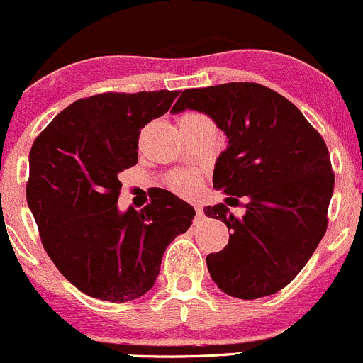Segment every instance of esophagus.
<instances>
[{"label":"esophagus","mask_w":363,"mask_h":363,"mask_svg":"<svg viewBox=\"0 0 363 363\" xmlns=\"http://www.w3.org/2000/svg\"><path fill=\"white\" fill-rule=\"evenodd\" d=\"M204 216V211H203V208L199 206V204H197L196 206V220H201Z\"/></svg>","instance_id":"esophagus-1"}]
</instances>
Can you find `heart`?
<instances>
[{
	"label": "heart",
	"instance_id": "b5f03b06",
	"mask_svg": "<svg viewBox=\"0 0 363 363\" xmlns=\"http://www.w3.org/2000/svg\"><path fill=\"white\" fill-rule=\"evenodd\" d=\"M169 186L180 196H192L197 189V174L190 171H178L169 178Z\"/></svg>",
	"mask_w": 363,
	"mask_h": 363
}]
</instances>
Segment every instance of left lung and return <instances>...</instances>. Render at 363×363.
Instances as JSON below:
<instances>
[{"label":"left lung","instance_id":"obj_1","mask_svg":"<svg viewBox=\"0 0 363 363\" xmlns=\"http://www.w3.org/2000/svg\"><path fill=\"white\" fill-rule=\"evenodd\" d=\"M185 110L208 115L227 136L213 186L227 203L249 197L241 219L223 203L204 208L230 229L225 248L206 257L213 281L245 301L279 292L327 230L334 173L323 138L294 103L260 84L186 89L171 111Z\"/></svg>","mask_w":363,"mask_h":363}]
</instances>
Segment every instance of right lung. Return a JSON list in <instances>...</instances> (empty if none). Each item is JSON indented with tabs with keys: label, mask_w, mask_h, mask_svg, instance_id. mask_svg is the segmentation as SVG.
I'll use <instances>...</instances> for the list:
<instances>
[{
	"label": "right lung",
	"mask_w": 363,
	"mask_h": 363,
	"mask_svg": "<svg viewBox=\"0 0 363 363\" xmlns=\"http://www.w3.org/2000/svg\"><path fill=\"white\" fill-rule=\"evenodd\" d=\"M177 96L106 92L78 99L29 152L26 197L45 252L69 283L99 301L147 294L167 245L192 225L194 208L167 190L141 211L117 206L118 174L136 166L141 129Z\"/></svg>",
	"instance_id": "right-lung-1"
}]
</instances>
